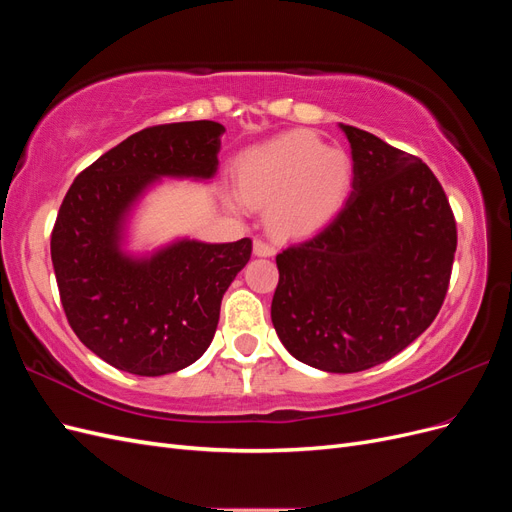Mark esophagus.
<instances>
[{
	"label": "esophagus",
	"instance_id": "esophagus-1",
	"mask_svg": "<svg viewBox=\"0 0 512 512\" xmlns=\"http://www.w3.org/2000/svg\"><path fill=\"white\" fill-rule=\"evenodd\" d=\"M254 254L256 256H273L275 254V245L271 241H267V239L256 237L254 239Z\"/></svg>",
	"mask_w": 512,
	"mask_h": 512
}]
</instances>
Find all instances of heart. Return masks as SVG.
I'll return each instance as SVG.
<instances>
[{
  "label": "heart",
  "mask_w": 512,
  "mask_h": 512,
  "mask_svg": "<svg viewBox=\"0 0 512 512\" xmlns=\"http://www.w3.org/2000/svg\"><path fill=\"white\" fill-rule=\"evenodd\" d=\"M352 181L348 153L309 132L284 134L237 162L241 200L247 207H269L267 222L282 237L312 235L329 224L344 207Z\"/></svg>",
  "instance_id": "b5f03b06"
}]
</instances>
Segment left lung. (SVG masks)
Listing matches in <instances>:
<instances>
[{
    "label": "left lung",
    "instance_id": "left-lung-1",
    "mask_svg": "<svg viewBox=\"0 0 512 512\" xmlns=\"http://www.w3.org/2000/svg\"><path fill=\"white\" fill-rule=\"evenodd\" d=\"M352 147V194L314 237L292 243L271 320L294 359L352 374L393 359L436 320L451 282L457 224L431 168L365 130Z\"/></svg>",
    "mask_w": 512,
    "mask_h": 512
}]
</instances>
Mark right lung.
I'll return each instance as SVG.
<instances>
[{"label":"right lung","instance_id":"add662e5","mask_svg":"<svg viewBox=\"0 0 512 512\" xmlns=\"http://www.w3.org/2000/svg\"><path fill=\"white\" fill-rule=\"evenodd\" d=\"M224 126L181 121L145 128L81 170L59 207L51 258L72 331L102 361L164 376L205 354L224 292L252 256V239L179 241L147 260L119 252V222L162 175L211 177Z\"/></svg>","mask_w":512,"mask_h":512}]
</instances>
